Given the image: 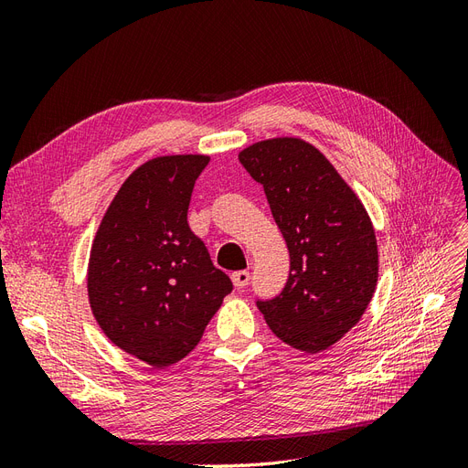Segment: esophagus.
<instances>
[{
    "instance_id": "obj_1",
    "label": "esophagus",
    "mask_w": 468,
    "mask_h": 468,
    "mask_svg": "<svg viewBox=\"0 0 468 468\" xmlns=\"http://www.w3.org/2000/svg\"><path fill=\"white\" fill-rule=\"evenodd\" d=\"M230 277L236 289H244L250 282V271H246V269H242V271H234Z\"/></svg>"
}]
</instances>
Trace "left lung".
I'll list each match as a JSON object with an SVG mask.
<instances>
[{
    "label": "left lung",
    "mask_w": 468,
    "mask_h": 468,
    "mask_svg": "<svg viewBox=\"0 0 468 468\" xmlns=\"http://www.w3.org/2000/svg\"><path fill=\"white\" fill-rule=\"evenodd\" d=\"M238 158L263 186L291 258L285 289L258 301L260 313L287 346L328 349L373 299L378 250L371 218L328 158L301 138L261 140Z\"/></svg>",
    "instance_id": "obj_1"
}]
</instances>
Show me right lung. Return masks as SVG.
Masks as SVG:
<instances>
[{
  "mask_svg": "<svg viewBox=\"0 0 468 468\" xmlns=\"http://www.w3.org/2000/svg\"><path fill=\"white\" fill-rule=\"evenodd\" d=\"M208 155L148 160L126 177L99 224L88 267L91 313L122 351L164 369L201 342L232 281L187 222Z\"/></svg>",
  "mask_w": 468,
  "mask_h": 468,
  "instance_id": "add662e5",
  "label": "right lung"
}]
</instances>
